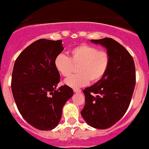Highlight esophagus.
Instances as JSON below:
<instances>
[{"instance_id": "esophagus-1", "label": "esophagus", "mask_w": 149, "mask_h": 149, "mask_svg": "<svg viewBox=\"0 0 149 149\" xmlns=\"http://www.w3.org/2000/svg\"><path fill=\"white\" fill-rule=\"evenodd\" d=\"M73 90H74V92L76 93H80L81 92V89H74Z\"/></svg>"}]
</instances>
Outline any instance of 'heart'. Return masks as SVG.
<instances>
[{
	"instance_id": "obj_1",
	"label": "heart",
	"mask_w": 149,
	"mask_h": 149,
	"mask_svg": "<svg viewBox=\"0 0 149 149\" xmlns=\"http://www.w3.org/2000/svg\"><path fill=\"white\" fill-rule=\"evenodd\" d=\"M71 57L60 54L55 57L54 66L63 77L72 73L74 65H78L79 74L65 79L64 83L72 88L86 86L89 82L95 83L101 80L108 69L110 56L104 51H98L95 47L82 44L72 48Z\"/></svg>"
}]
</instances>
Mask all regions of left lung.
Returning <instances> with one entry per match:
<instances>
[{
    "mask_svg": "<svg viewBox=\"0 0 149 149\" xmlns=\"http://www.w3.org/2000/svg\"><path fill=\"white\" fill-rule=\"evenodd\" d=\"M90 41L106 48L110 64L103 77L84 90L86 103L81 114L91 127L107 129L120 120L128 108L136 84L135 65L128 51L114 39Z\"/></svg>",
    "mask_w": 149,
    "mask_h": 149,
    "instance_id": "obj_1",
    "label": "left lung"
}]
</instances>
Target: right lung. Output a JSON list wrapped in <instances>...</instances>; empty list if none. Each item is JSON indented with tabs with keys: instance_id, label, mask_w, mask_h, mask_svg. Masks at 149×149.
<instances>
[{
	"instance_id": "right-lung-1",
	"label": "right lung",
	"mask_w": 149,
	"mask_h": 149,
	"mask_svg": "<svg viewBox=\"0 0 149 149\" xmlns=\"http://www.w3.org/2000/svg\"><path fill=\"white\" fill-rule=\"evenodd\" d=\"M63 49L62 40L39 39L22 51L13 67L11 87L17 107L30 125L41 131L58 125L63 107L73 95L66 85L56 89L60 75L54 60Z\"/></svg>"
}]
</instances>
